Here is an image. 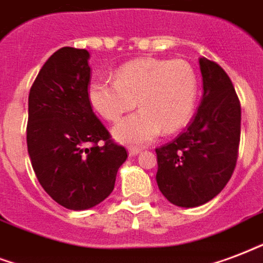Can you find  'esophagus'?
Returning <instances> with one entry per match:
<instances>
[{"instance_id":"obj_1","label":"esophagus","mask_w":263,"mask_h":263,"mask_svg":"<svg viewBox=\"0 0 263 263\" xmlns=\"http://www.w3.org/2000/svg\"><path fill=\"white\" fill-rule=\"evenodd\" d=\"M140 147H134V146H129L128 147V153H129V156H136L138 153H140Z\"/></svg>"}]
</instances>
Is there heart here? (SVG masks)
Returning <instances> with one entry per match:
<instances>
[{"instance_id":"1","label":"heart","mask_w":263,"mask_h":263,"mask_svg":"<svg viewBox=\"0 0 263 263\" xmlns=\"http://www.w3.org/2000/svg\"><path fill=\"white\" fill-rule=\"evenodd\" d=\"M197 77L182 59L142 58L120 66L116 80H95L88 99L96 113L118 121L139 103L142 109L116 125V139L140 145L153 140L163 129L172 134L185 127L197 99Z\"/></svg>"}]
</instances>
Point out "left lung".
Returning a JSON list of instances; mask_svg holds the SVG:
<instances>
[{"label": "left lung", "mask_w": 263, "mask_h": 263, "mask_svg": "<svg viewBox=\"0 0 263 263\" xmlns=\"http://www.w3.org/2000/svg\"><path fill=\"white\" fill-rule=\"evenodd\" d=\"M203 98L185 131L156 149L157 185L178 207H197L219 194L238 156L241 107L233 84L216 62L200 58Z\"/></svg>", "instance_id": "1"}]
</instances>
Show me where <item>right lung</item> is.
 I'll return each mask as SVG.
<instances>
[{
	"label": "right lung",
	"mask_w": 263,
	"mask_h": 263,
	"mask_svg": "<svg viewBox=\"0 0 263 263\" xmlns=\"http://www.w3.org/2000/svg\"><path fill=\"white\" fill-rule=\"evenodd\" d=\"M87 49L60 48L45 62L29 93L27 150L40 185L69 210H88L114 189L127 160L92 110Z\"/></svg>",
	"instance_id": "right-lung-1"
}]
</instances>
